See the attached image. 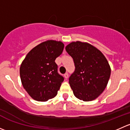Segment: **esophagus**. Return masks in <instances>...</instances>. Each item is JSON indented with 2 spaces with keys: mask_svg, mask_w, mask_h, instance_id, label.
I'll return each mask as SVG.
<instances>
[{
  "mask_svg": "<svg viewBox=\"0 0 130 130\" xmlns=\"http://www.w3.org/2000/svg\"><path fill=\"white\" fill-rule=\"evenodd\" d=\"M64 77H65V78H66V79H67L68 77H69V73H66L64 74Z\"/></svg>",
  "mask_w": 130,
  "mask_h": 130,
  "instance_id": "1",
  "label": "esophagus"
}]
</instances>
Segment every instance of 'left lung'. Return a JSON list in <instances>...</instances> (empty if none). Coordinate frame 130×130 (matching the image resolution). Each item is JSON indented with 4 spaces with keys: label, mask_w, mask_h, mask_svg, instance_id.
Here are the masks:
<instances>
[{
    "label": "left lung",
    "mask_w": 130,
    "mask_h": 130,
    "mask_svg": "<svg viewBox=\"0 0 130 130\" xmlns=\"http://www.w3.org/2000/svg\"><path fill=\"white\" fill-rule=\"evenodd\" d=\"M72 57L75 71L69 84L77 98L84 101L94 100L107 86L111 68L104 55L87 43L72 42L65 48Z\"/></svg>",
    "instance_id": "obj_1"
}]
</instances>
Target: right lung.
<instances>
[{
	"instance_id": "add662e5",
	"label": "right lung",
	"mask_w": 130,
	"mask_h": 130,
	"mask_svg": "<svg viewBox=\"0 0 130 130\" xmlns=\"http://www.w3.org/2000/svg\"><path fill=\"white\" fill-rule=\"evenodd\" d=\"M63 48L62 42L48 40L32 48L22 62V84L35 100L47 101L57 95L64 78L58 73L55 61Z\"/></svg>"
}]
</instances>
